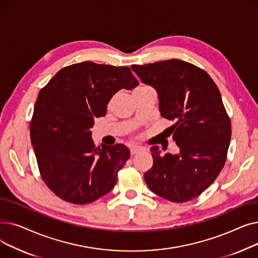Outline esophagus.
Masks as SVG:
<instances>
[{"instance_id": "1", "label": "esophagus", "mask_w": 258, "mask_h": 258, "mask_svg": "<svg viewBox=\"0 0 258 258\" xmlns=\"http://www.w3.org/2000/svg\"><path fill=\"white\" fill-rule=\"evenodd\" d=\"M131 154L132 155H135V154H137V153H139V152H141L143 148L141 147V146H136V145H133V146H131Z\"/></svg>"}]
</instances>
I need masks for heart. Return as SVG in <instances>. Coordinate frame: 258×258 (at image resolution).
<instances>
[{
  "instance_id": "b5f03b06",
  "label": "heart",
  "mask_w": 258,
  "mask_h": 258,
  "mask_svg": "<svg viewBox=\"0 0 258 258\" xmlns=\"http://www.w3.org/2000/svg\"><path fill=\"white\" fill-rule=\"evenodd\" d=\"M151 90H153L150 86H146V85H140L139 87H137L136 89H135V91H134V93L135 92H139V91H151Z\"/></svg>"
}]
</instances>
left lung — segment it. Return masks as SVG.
I'll use <instances>...</instances> for the list:
<instances>
[{
    "mask_svg": "<svg viewBox=\"0 0 258 258\" xmlns=\"http://www.w3.org/2000/svg\"><path fill=\"white\" fill-rule=\"evenodd\" d=\"M132 70L158 93L161 116L179 154L151 148L153 167L144 180L157 196L173 203L199 197L222 171L231 140V122L220 90L207 72L181 59L133 64Z\"/></svg>",
    "mask_w": 258,
    "mask_h": 258,
    "instance_id": "8db88e82",
    "label": "left lung"
}]
</instances>
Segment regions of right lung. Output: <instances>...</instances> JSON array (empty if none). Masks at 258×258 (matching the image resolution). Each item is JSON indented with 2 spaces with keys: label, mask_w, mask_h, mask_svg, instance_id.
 I'll use <instances>...</instances> for the list:
<instances>
[{
  "label": "right lung",
  "mask_w": 258,
  "mask_h": 258,
  "mask_svg": "<svg viewBox=\"0 0 258 258\" xmlns=\"http://www.w3.org/2000/svg\"><path fill=\"white\" fill-rule=\"evenodd\" d=\"M138 85L128 67L83 61L62 68L40 90L30 138L40 177L58 198L85 205L114 188L130 151L123 144L95 147L91 128L115 93Z\"/></svg>",
  "instance_id": "right-lung-1"
}]
</instances>
